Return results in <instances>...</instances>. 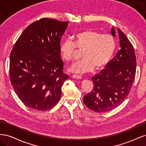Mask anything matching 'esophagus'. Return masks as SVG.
I'll use <instances>...</instances> for the list:
<instances>
[{"label":"esophagus","instance_id":"obj_1","mask_svg":"<svg viewBox=\"0 0 146 146\" xmlns=\"http://www.w3.org/2000/svg\"><path fill=\"white\" fill-rule=\"evenodd\" d=\"M72 78L75 79H81L82 77L80 76H77V75H72Z\"/></svg>","mask_w":146,"mask_h":146}]
</instances>
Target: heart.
<instances>
[{
    "label": "heart",
    "mask_w": 146,
    "mask_h": 146,
    "mask_svg": "<svg viewBox=\"0 0 146 146\" xmlns=\"http://www.w3.org/2000/svg\"><path fill=\"white\" fill-rule=\"evenodd\" d=\"M116 40L110 34L83 30L74 36V42L68 39L60 46V54L65 61L72 60L76 47L83 50L82 60L74 63L68 70L76 74L89 72L95 67L101 69L111 60L116 48Z\"/></svg>",
    "instance_id": "obj_1"
}]
</instances>
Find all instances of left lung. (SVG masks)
<instances>
[{"label":"left lung","mask_w":146,"mask_h":146,"mask_svg":"<svg viewBox=\"0 0 146 146\" xmlns=\"http://www.w3.org/2000/svg\"><path fill=\"white\" fill-rule=\"evenodd\" d=\"M111 33L115 36L113 27ZM120 50L106 66L92 77L93 90L83 97L86 107L95 112L105 113L120 105L127 98L135 78L136 60L134 48L117 28Z\"/></svg>","instance_id":"1"}]
</instances>
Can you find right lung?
I'll list each match as a JSON object with an SVG mask.
<instances>
[{"mask_svg": "<svg viewBox=\"0 0 146 146\" xmlns=\"http://www.w3.org/2000/svg\"><path fill=\"white\" fill-rule=\"evenodd\" d=\"M69 22L42 18L29 25L10 56V78L27 107L46 111L58 103L68 76L63 72L60 41Z\"/></svg>", "mask_w": 146, "mask_h": 146, "instance_id": "1", "label": "right lung"}]
</instances>
